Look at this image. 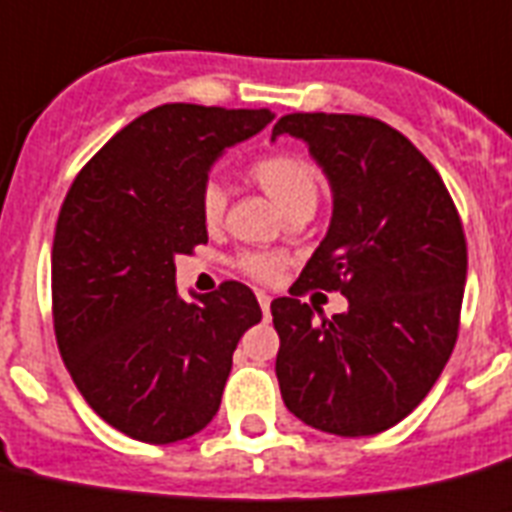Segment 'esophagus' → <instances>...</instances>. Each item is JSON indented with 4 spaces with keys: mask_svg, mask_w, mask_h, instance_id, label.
I'll return each instance as SVG.
<instances>
[{
    "mask_svg": "<svg viewBox=\"0 0 512 512\" xmlns=\"http://www.w3.org/2000/svg\"><path fill=\"white\" fill-rule=\"evenodd\" d=\"M256 298H259L261 313H264V318L269 321V316H272V313H269V308H272V298H269L266 292H256Z\"/></svg>",
    "mask_w": 512,
    "mask_h": 512,
    "instance_id": "esophagus-1",
    "label": "esophagus"
}]
</instances>
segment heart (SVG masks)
Wrapping results in <instances>:
<instances>
[{"instance_id":"1","label":"heart","mask_w":512,"mask_h":512,"mask_svg":"<svg viewBox=\"0 0 512 512\" xmlns=\"http://www.w3.org/2000/svg\"><path fill=\"white\" fill-rule=\"evenodd\" d=\"M251 178L259 183L264 194L290 217L295 212H313L318 204L321 178L318 170L300 155L274 152L251 165ZM227 191L222 183L209 181L202 191V217L209 227H217L225 217ZM240 272L259 282H274L285 261L272 253H243L238 259Z\"/></svg>"}]
</instances>
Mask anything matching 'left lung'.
I'll return each instance as SVG.
<instances>
[{
	"label": "left lung",
	"mask_w": 512,
	"mask_h": 512,
	"mask_svg": "<svg viewBox=\"0 0 512 512\" xmlns=\"http://www.w3.org/2000/svg\"><path fill=\"white\" fill-rule=\"evenodd\" d=\"M308 144L334 212L290 298L272 303L285 406L321 432L378 435L414 412L458 336L466 238L443 178L404 134L352 113H290L272 139ZM339 289L350 308L321 322L297 298ZM321 313V310H318Z\"/></svg>",
	"instance_id": "left-lung-1"
}]
</instances>
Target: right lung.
<instances>
[{
	"label": "right lung",
	"mask_w": 512,
	"mask_h": 512,
	"mask_svg": "<svg viewBox=\"0 0 512 512\" xmlns=\"http://www.w3.org/2000/svg\"><path fill=\"white\" fill-rule=\"evenodd\" d=\"M274 113L168 103L108 139L56 220L51 298L61 360L93 412L152 445L191 438L220 409L240 336L261 321L240 282L183 300L176 256L207 243L214 160Z\"/></svg>",
	"instance_id": "add662e5"
}]
</instances>
